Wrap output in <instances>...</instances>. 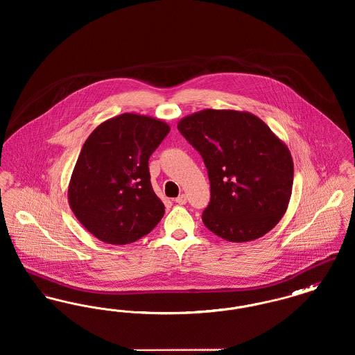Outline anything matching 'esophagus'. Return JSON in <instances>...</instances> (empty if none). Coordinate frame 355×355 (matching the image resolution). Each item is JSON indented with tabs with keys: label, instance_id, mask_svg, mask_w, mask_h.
I'll list each match as a JSON object with an SVG mask.
<instances>
[{
	"label": "esophagus",
	"instance_id": "esophagus-1",
	"mask_svg": "<svg viewBox=\"0 0 355 355\" xmlns=\"http://www.w3.org/2000/svg\"><path fill=\"white\" fill-rule=\"evenodd\" d=\"M175 202L178 203V205H185L187 202V197H186L185 194H181V196H178L175 198Z\"/></svg>",
	"mask_w": 355,
	"mask_h": 355
}]
</instances>
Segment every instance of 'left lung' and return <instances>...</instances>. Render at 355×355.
Instances as JSON below:
<instances>
[{"instance_id":"1","label":"left lung","mask_w":355,"mask_h":355,"mask_svg":"<svg viewBox=\"0 0 355 355\" xmlns=\"http://www.w3.org/2000/svg\"><path fill=\"white\" fill-rule=\"evenodd\" d=\"M210 180L205 226L229 242L269 233L286 213L294 164L286 144L249 112L203 109L178 122Z\"/></svg>"}]
</instances>
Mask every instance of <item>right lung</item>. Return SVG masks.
Segmentation results:
<instances>
[{"mask_svg":"<svg viewBox=\"0 0 355 355\" xmlns=\"http://www.w3.org/2000/svg\"><path fill=\"white\" fill-rule=\"evenodd\" d=\"M170 126L149 116L106 119L85 141L69 182L76 218L105 243L128 245L149 234L165 214L150 184L149 158Z\"/></svg>","mask_w":355,"mask_h":355,"instance_id":"obj_1","label":"right lung"}]
</instances>
